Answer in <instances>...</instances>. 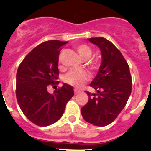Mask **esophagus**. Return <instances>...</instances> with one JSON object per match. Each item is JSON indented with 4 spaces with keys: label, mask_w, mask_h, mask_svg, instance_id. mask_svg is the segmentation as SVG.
<instances>
[{
    "label": "esophagus",
    "mask_w": 151,
    "mask_h": 151,
    "mask_svg": "<svg viewBox=\"0 0 151 151\" xmlns=\"http://www.w3.org/2000/svg\"><path fill=\"white\" fill-rule=\"evenodd\" d=\"M74 92H75V94H78V93H80V91L77 90V89H75Z\"/></svg>",
    "instance_id": "1"
}]
</instances>
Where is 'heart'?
Masks as SVG:
<instances>
[{
  "mask_svg": "<svg viewBox=\"0 0 151 151\" xmlns=\"http://www.w3.org/2000/svg\"><path fill=\"white\" fill-rule=\"evenodd\" d=\"M76 49L82 60H87L91 57L92 50L88 45L80 44L76 46ZM89 78V76L85 71H71L65 76V82L75 87L82 86Z\"/></svg>",
  "mask_w": 151,
  "mask_h": 151,
  "instance_id": "heart-1",
  "label": "heart"
}]
</instances>
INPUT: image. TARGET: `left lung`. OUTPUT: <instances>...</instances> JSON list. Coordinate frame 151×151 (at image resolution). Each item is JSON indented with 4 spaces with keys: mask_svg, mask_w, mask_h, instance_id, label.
I'll return each instance as SVG.
<instances>
[{
    "mask_svg": "<svg viewBox=\"0 0 151 151\" xmlns=\"http://www.w3.org/2000/svg\"><path fill=\"white\" fill-rule=\"evenodd\" d=\"M88 41L100 48L102 63L90 84L97 94L86 91L89 99L81 113L86 122L106 126L115 120L125 107L132 92V76L127 62L113 43L102 37Z\"/></svg>",
    "mask_w": 151,
    "mask_h": 151,
    "instance_id": "left-lung-1",
    "label": "left lung"
}]
</instances>
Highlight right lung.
Listing matches in <instances>:
<instances>
[{
    "instance_id": "1",
    "label": "right lung",
    "mask_w": 151,
    "mask_h": 151,
    "mask_svg": "<svg viewBox=\"0 0 151 151\" xmlns=\"http://www.w3.org/2000/svg\"><path fill=\"white\" fill-rule=\"evenodd\" d=\"M68 41L50 40L35 47L19 66L16 95L21 110L29 120L47 126L62 117L68 101L74 95L71 85L64 83L54 94L49 85L58 84V60L61 47Z\"/></svg>"
}]
</instances>
